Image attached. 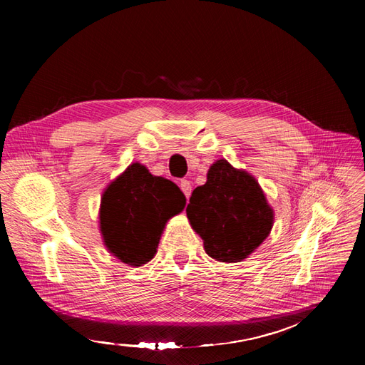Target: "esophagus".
<instances>
[{
    "label": "esophagus",
    "mask_w": 365,
    "mask_h": 365,
    "mask_svg": "<svg viewBox=\"0 0 365 365\" xmlns=\"http://www.w3.org/2000/svg\"><path fill=\"white\" fill-rule=\"evenodd\" d=\"M180 189H181V192L184 193V196L187 197V200H189L190 195H192V184H190V181L181 180L180 181Z\"/></svg>",
    "instance_id": "esophagus-1"
}]
</instances>
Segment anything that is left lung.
<instances>
[{"label":"left lung","mask_w":365,"mask_h":365,"mask_svg":"<svg viewBox=\"0 0 365 365\" xmlns=\"http://www.w3.org/2000/svg\"><path fill=\"white\" fill-rule=\"evenodd\" d=\"M185 212L208 256L228 263L247 259L268 237L274 220L257 181L227 160L210 168Z\"/></svg>","instance_id":"obj_1"}]
</instances>
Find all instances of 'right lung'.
I'll use <instances>...</instances> for the list:
<instances>
[{"mask_svg": "<svg viewBox=\"0 0 365 365\" xmlns=\"http://www.w3.org/2000/svg\"><path fill=\"white\" fill-rule=\"evenodd\" d=\"M184 205L178 185L150 175L145 165L130 164L102 196L105 245L121 262L140 267L155 256L165 222Z\"/></svg>", "mask_w": 365, "mask_h": 365, "instance_id": "1", "label": "right lung"}]
</instances>
